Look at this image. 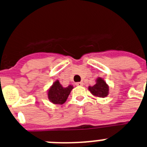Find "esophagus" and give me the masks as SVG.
<instances>
[{
  "label": "esophagus",
  "instance_id": "obj_1",
  "mask_svg": "<svg viewBox=\"0 0 147 147\" xmlns=\"http://www.w3.org/2000/svg\"><path fill=\"white\" fill-rule=\"evenodd\" d=\"M76 85H77V86H82L83 82H76Z\"/></svg>",
  "mask_w": 147,
  "mask_h": 147
}]
</instances>
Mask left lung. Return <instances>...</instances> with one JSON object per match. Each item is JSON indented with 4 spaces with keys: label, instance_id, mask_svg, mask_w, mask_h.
<instances>
[{
    "label": "left lung",
    "instance_id": "1",
    "mask_svg": "<svg viewBox=\"0 0 147 147\" xmlns=\"http://www.w3.org/2000/svg\"><path fill=\"white\" fill-rule=\"evenodd\" d=\"M88 89L92 94L101 98H104L108 95L109 88L102 78H98L96 80V84L92 87L90 86Z\"/></svg>",
    "mask_w": 147,
    "mask_h": 147
}]
</instances>
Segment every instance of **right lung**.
<instances>
[{
	"instance_id": "obj_1",
	"label": "right lung",
	"mask_w": 147,
	"mask_h": 147,
	"mask_svg": "<svg viewBox=\"0 0 147 147\" xmlns=\"http://www.w3.org/2000/svg\"><path fill=\"white\" fill-rule=\"evenodd\" d=\"M72 89L73 86L71 85L67 88H63L59 82L57 80L49 90L48 96L51 102L54 104L62 105L65 102Z\"/></svg>"
}]
</instances>
